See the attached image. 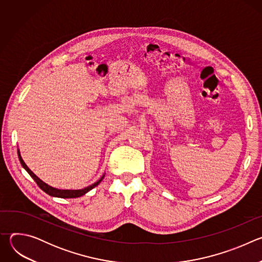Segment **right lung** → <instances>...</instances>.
<instances>
[{"instance_id": "1", "label": "right lung", "mask_w": 262, "mask_h": 262, "mask_svg": "<svg viewBox=\"0 0 262 262\" xmlns=\"http://www.w3.org/2000/svg\"><path fill=\"white\" fill-rule=\"evenodd\" d=\"M17 154H18V159H19V162L21 164V166L26 169V171L30 174V176L35 180V182L37 183V185L39 186V188L46 192L48 195L50 196H53V197H58V198H78V197H81L83 195H85L86 193H88L90 190H92L93 188H95L96 185L99 184V182L103 179L104 175L99 179L97 180L95 183L87 186V188L85 189H82V190H58V189H55V188H52V186H50L49 184H47L46 182H43L42 180H40L38 177H37L28 167L27 165L25 164V162L23 161L21 157H20V154H19V150H17Z\"/></svg>"}]
</instances>
